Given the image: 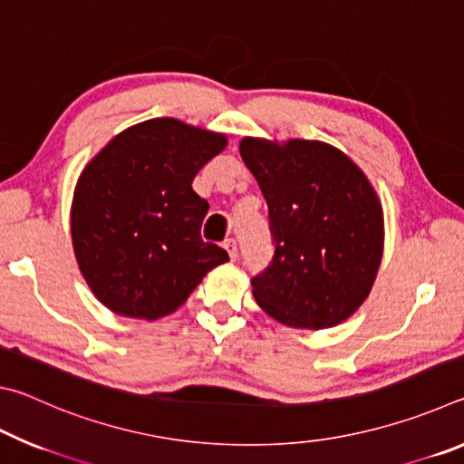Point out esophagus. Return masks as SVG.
I'll use <instances>...</instances> for the list:
<instances>
[{"label": "esophagus", "mask_w": 464, "mask_h": 464, "mask_svg": "<svg viewBox=\"0 0 464 464\" xmlns=\"http://www.w3.org/2000/svg\"><path fill=\"white\" fill-rule=\"evenodd\" d=\"M223 247L227 249V254H229L231 260H237V256H239L237 241H235V239H225V241H223Z\"/></svg>", "instance_id": "34e87169"}]
</instances>
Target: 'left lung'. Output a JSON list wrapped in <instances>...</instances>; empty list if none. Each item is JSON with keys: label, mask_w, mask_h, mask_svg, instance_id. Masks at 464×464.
<instances>
[{"label": "left lung", "mask_w": 464, "mask_h": 464, "mask_svg": "<svg viewBox=\"0 0 464 464\" xmlns=\"http://www.w3.org/2000/svg\"><path fill=\"white\" fill-rule=\"evenodd\" d=\"M239 153L268 202L274 256L251 278L260 307L288 327L348 319L382 257V208L354 161L321 140L246 137Z\"/></svg>", "instance_id": "1"}]
</instances>
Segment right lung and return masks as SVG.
Here are the masks:
<instances>
[{"instance_id":"right-lung-1","label":"right lung","mask_w":464,"mask_h":464,"mask_svg":"<svg viewBox=\"0 0 464 464\" xmlns=\"http://www.w3.org/2000/svg\"><path fill=\"white\" fill-rule=\"evenodd\" d=\"M227 137L176 119L116 135L85 166L72 204L73 251L85 282L116 315L160 319L182 307L208 270L229 262L202 241L208 202L192 190Z\"/></svg>"}]
</instances>
